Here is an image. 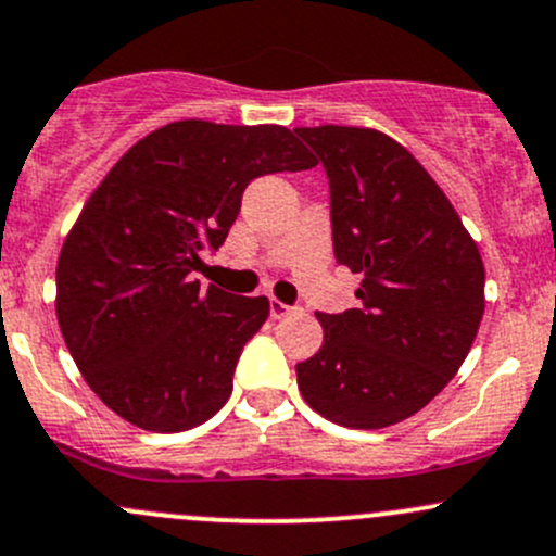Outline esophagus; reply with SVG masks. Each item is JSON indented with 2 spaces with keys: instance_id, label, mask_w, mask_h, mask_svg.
<instances>
[{
  "instance_id": "obj_1",
  "label": "esophagus",
  "mask_w": 556,
  "mask_h": 556,
  "mask_svg": "<svg viewBox=\"0 0 556 556\" xmlns=\"http://www.w3.org/2000/svg\"><path fill=\"white\" fill-rule=\"evenodd\" d=\"M293 312H295L293 306H288V303L277 301V298H271V303H268V314H271V319H285V317H290V314H293Z\"/></svg>"
}]
</instances>
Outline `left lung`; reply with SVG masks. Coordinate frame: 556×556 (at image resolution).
<instances>
[{
  "label": "left lung",
  "mask_w": 556,
  "mask_h": 556,
  "mask_svg": "<svg viewBox=\"0 0 556 556\" xmlns=\"http://www.w3.org/2000/svg\"><path fill=\"white\" fill-rule=\"evenodd\" d=\"M330 178L332 248L362 274L359 308L317 314L323 349L298 362L319 416L386 429L458 372L484 314L477 242L424 165L372 127H295Z\"/></svg>",
  "instance_id": "obj_1"
}]
</instances>
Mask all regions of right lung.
<instances>
[{"instance_id":"add662e5","label":"right lung","mask_w":556,"mask_h":556,"mask_svg":"<svg viewBox=\"0 0 556 556\" xmlns=\"http://www.w3.org/2000/svg\"><path fill=\"white\" fill-rule=\"evenodd\" d=\"M314 165L282 125L180 119L111 167L61 248L55 312L81 378L116 416L175 434L226 405L268 298L204 290L202 250L226 242L250 180Z\"/></svg>"}]
</instances>
